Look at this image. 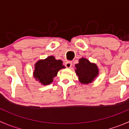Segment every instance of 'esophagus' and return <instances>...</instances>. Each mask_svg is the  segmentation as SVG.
I'll use <instances>...</instances> for the list:
<instances>
[{
    "mask_svg": "<svg viewBox=\"0 0 129 129\" xmlns=\"http://www.w3.org/2000/svg\"><path fill=\"white\" fill-rule=\"evenodd\" d=\"M72 62L71 61H68V62H66V67L67 68H71L72 67Z\"/></svg>",
    "mask_w": 129,
    "mask_h": 129,
    "instance_id": "esophagus-1",
    "label": "esophagus"
}]
</instances>
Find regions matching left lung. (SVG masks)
Here are the masks:
<instances>
[{
    "instance_id": "1",
    "label": "left lung",
    "mask_w": 129,
    "mask_h": 129,
    "mask_svg": "<svg viewBox=\"0 0 129 129\" xmlns=\"http://www.w3.org/2000/svg\"><path fill=\"white\" fill-rule=\"evenodd\" d=\"M75 72L82 84H88L92 82L99 75V69L97 65L91 63L87 58H80L79 63L75 64Z\"/></svg>"
}]
</instances>
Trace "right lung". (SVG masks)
Instances as JSON below:
<instances>
[{
    "mask_svg": "<svg viewBox=\"0 0 129 129\" xmlns=\"http://www.w3.org/2000/svg\"><path fill=\"white\" fill-rule=\"evenodd\" d=\"M61 60H56L54 56H49L44 60H39L35 64L34 77L42 85H47L53 82L58 71L64 69Z\"/></svg>",
    "mask_w": 129,
    "mask_h": 129,
    "instance_id": "1",
    "label": "right lung"
}]
</instances>
